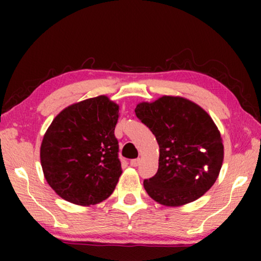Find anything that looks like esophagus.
Here are the masks:
<instances>
[{"label": "esophagus", "mask_w": 261, "mask_h": 261, "mask_svg": "<svg viewBox=\"0 0 261 261\" xmlns=\"http://www.w3.org/2000/svg\"><path fill=\"white\" fill-rule=\"evenodd\" d=\"M140 162H141L140 158L130 160V166H133V167H137V166H139V164H140Z\"/></svg>", "instance_id": "1"}]
</instances>
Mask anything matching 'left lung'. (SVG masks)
Instances as JSON below:
<instances>
[{
  "label": "left lung",
  "instance_id": "obj_1",
  "mask_svg": "<svg viewBox=\"0 0 261 261\" xmlns=\"http://www.w3.org/2000/svg\"><path fill=\"white\" fill-rule=\"evenodd\" d=\"M135 115L159 145L158 172L144 180L149 197L163 205L179 206L204 195L219 177L224 153L209 114L190 99L162 96L139 103Z\"/></svg>",
  "mask_w": 261,
  "mask_h": 261
}]
</instances>
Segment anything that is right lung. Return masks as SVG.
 Listing matches in <instances>:
<instances>
[{
    "mask_svg": "<svg viewBox=\"0 0 261 261\" xmlns=\"http://www.w3.org/2000/svg\"><path fill=\"white\" fill-rule=\"evenodd\" d=\"M117 120L119 105L102 95L66 107L49 124L40 162L45 179L63 199L94 205L113 194L122 173Z\"/></svg>",
    "mask_w": 261,
    "mask_h": 261,
    "instance_id": "add662e5",
    "label": "right lung"
}]
</instances>
